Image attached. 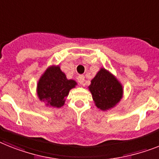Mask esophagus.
Listing matches in <instances>:
<instances>
[{
  "label": "esophagus",
  "mask_w": 159,
  "mask_h": 159,
  "mask_svg": "<svg viewBox=\"0 0 159 159\" xmlns=\"http://www.w3.org/2000/svg\"><path fill=\"white\" fill-rule=\"evenodd\" d=\"M77 80H78V82L80 83V84H82V85L84 84V83L85 80H84V75H79V76L77 77Z\"/></svg>",
  "instance_id": "obj_1"
}]
</instances>
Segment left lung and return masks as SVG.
Wrapping results in <instances>:
<instances>
[{
	"label": "left lung",
	"instance_id": "1",
	"mask_svg": "<svg viewBox=\"0 0 159 159\" xmlns=\"http://www.w3.org/2000/svg\"><path fill=\"white\" fill-rule=\"evenodd\" d=\"M89 88L95 105L102 111L113 108L123 98L121 84L104 68L98 72Z\"/></svg>",
	"mask_w": 159,
	"mask_h": 159
}]
</instances>
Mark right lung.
I'll use <instances>...</instances> for the list:
<instances>
[{
  "mask_svg": "<svg viewBox=\"0 0 159 159\" xmlns=\"http://www.w3.org/2000/svg\"><path fill=\"white\" fill-rule=\"evenodd\" d=\"M76 84L73 80L66 79L58 66H53L40 77L37 85V95L47 106L59 108L63 106L70 90Z\"/></svg>",
  "mask_w": 159,
  "mask_h": 159,
  "instance_id": "right-lung-1",
  "label": "right lung"
}]
</instances>
